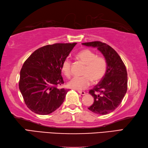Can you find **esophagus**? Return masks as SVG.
Masks as SVG:
<instances>
[{
  "instance_id": "esophagus-1",
  "label": "esophagus",
  "mask_w": 148,
  "mask_h": 148,
  "mask_svg": "<svg viewBox=\"0 0 148 148\" xmlns=\"http://www.w3.org/2000/svg\"><path fill=\"white\" fill-rule=\"evenodd\" d=\"M77 92H78V93L80 94H82V95H85V94H86V92H84V91H80V90H78Z\"/></svg>"
}]
</instances>
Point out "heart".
<instances>
[{"mask_svg": "<svg viewBox=\"0 0 148 148\" xmlns=\"http://www.w3.org/2000/svg\"><path fill=\"white\" fill-rule=\"evenodd\" d=\"M76 58L85 65L82 76L74 77L68 83L70 88L79 90L86 89L91 85L92 80L97 83L103 79L106 72V61L102 56H97L94 51L85 49L76 54ZM62 71L66 77L71 76V61L66 58L62 64Z\"/></svg>", "mask_w": 148, "mask_h": 148, "instance_id": "obj_1", "label": "heart"}]
</instances>
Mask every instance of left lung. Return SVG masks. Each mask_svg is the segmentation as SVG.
<instances>
[{"instance_id": "left-lung-1", "label": "left lung", "mask_w": 148, "mask_h": 148, "mask_svg": "<svg viewBox=\"0 0 148 148\" xmlns=\"http://www.w3.org/2000/svg\"><path fill=\"white\" fill-rule=\"evenodd\" d=\"M82 44L96 47L106 61L105 76L89 91L94 102L88 108L95 114L106 115L119 106L126 93L128 74L125 65L117 52L105 43L95 41Z\"/></svg>"}]
</instances>
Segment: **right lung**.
I'll return each mask as SVG.
<instances>
[{
    "mask_svg": "<svg viewBox=\"0 0 148 148\" xmlns=\"http://www.w3.org/2000/svg\"><path fill=\"white\" fill-rule=\"evenodd\" d=\"M76 44L43 46L25 60L20 73L19 89L26 106L32 112L47 115L63 103L69 90L57 87L64 83L61 67Z\"/></svg>",
    "mask_w": 148,
    "mask_h": 148,
    "instance_id": "right-lung-1",
    "label": "right lung"
}]
</instances>
